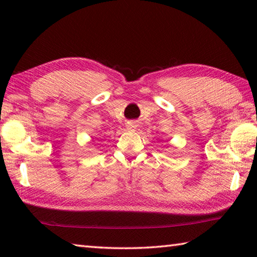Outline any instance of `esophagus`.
I'll use <instances>...</instances> for the list:
<instances>
[{
  "instance_id": "obj_1",
  "label": "esophagus",
  "mask_w": 257,
  "mask_h": 257,
  "mask_svg": "<svg viewBox=\"0 0 257 257\" xmlns=\"http://www.w3.org/2000/svg\"><path fill=\"white\" fill-rule=\"evenodd\" d=\"M129 130H135V128H136V124H135V122H130L129 124H128V127H127Z\"/></svg>"
}]
</instances>
